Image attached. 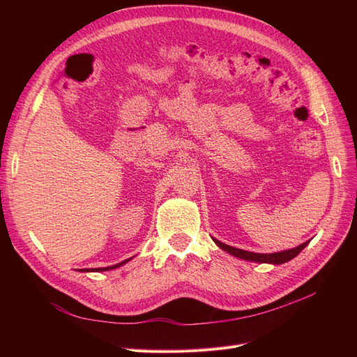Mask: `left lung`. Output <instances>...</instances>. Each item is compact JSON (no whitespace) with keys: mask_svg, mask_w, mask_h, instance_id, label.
<instances>
[{"mask_svg":"<svg viewBox=\"0 0 357 357\" xmlns=\"http://www.w3.org/2000/svg\"><path fill=\"white\" fill-rule=\"evenodd\" d=\"M213 240H214L215 244H218L222 248V250L228 252L229 255H232L235 257L244 259V261H252V262H259V264H273V265H282L284 262H289L290 259L296 257L302 250H304L307 244L310 243V241H305V243H302L301 245H298L295 248H289V250H284V252L265 255V253H253V252L241 250V248H235V247H231L228 244H223L215 238H213Z\"/></svg>","mask_w":357,"mask_h":357,"instance_id":"1","label":"left lung"}]
</instances>
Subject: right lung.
I'll return each instance as SVG.
<instances>
[{"instance_id": "add662e5", "label": "right lung", "mask_w": 357, "mask_h": 357, "mask_svg": "<svg viewBox=\"0 0 357 357\" xmlns=\"http://www.w3.org/2000/svg\"><path fill=\"white\" fill-rule=\"evenodd\" d=\"M128 261H131V259H126V261H123V262H121V264H116V265H113V266H107V268H86V269H80V271H84V273H89V271H93V273H101V271H109V269H114V268H119L121 265H123V264H126Z\"/></svg>"}]
</instances>
